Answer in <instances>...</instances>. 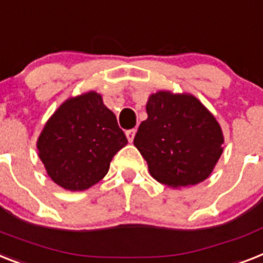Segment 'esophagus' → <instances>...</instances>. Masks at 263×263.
<instances>
[{"label":"esophagus","mask_w":263,"mask_h":263,"mask_svg":"<svg viewBox=\"0 0 263 263\" xmlns=\"http://www.w3.org/2000/svg\"><path fill=\"white\" fill-rule=\"evenodd\" d=\"M136 135V129H128L127 132H125V136H127L128 142L132 143L134 142V138H135Z\"/></svg>","instance_id":"esophagus-1"}]
</instances>
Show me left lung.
Masks as SVG:
<instances>
[{
	"instance_id": "left-lung-1",
	"label": "left lung",
	"mask_w": 263,
	"mask_h": 263,
	"mask_svg": "<svg viewBox=\"0 0 263 263\" xmlns=\"http://www.w3.org/2000/svg\"><path fill=\"white\" fill-rule=\"evenodd\" d=\"M147 120L134 144L158 182L173 187L197 185L208 178L223 148L216 119L197 98L158 91L148 98Z\"/></svg>"
}]
</instances>
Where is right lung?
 <instances>
[{"mask_svg":"<svg viewBox=\"0 0 263 263\" xmlns=\"http://www.w3.org/2000/svg\"><path fill=\"white\" fill-rule=\"evenodd\" d=\"M128 143L101 96L70 98L47 121L37 150L51 180L69 191H85L102 180L112 158Z\"/></svg>","mask_w":263,"mask_h":263,"instance_id":"obj_1","label":"right lung"}]
</instances>
